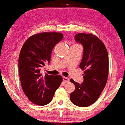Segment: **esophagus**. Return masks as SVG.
Masks as SVG:
<instances>
[{"instance_id":"esophagus-1","label":"esophagus","mask_w":125,"mask_h":125,"mask_svg":"<svg viewBox=\"0 0 125 125\" xmlns=\"http://www.w3.org/2000/svg\"><path fill=\"white\" fill-rule=\"evenodd\" d=\"M63 81L64 83H67L69 82V79L67 77H63Z\"/></svg>"}]
</instances>
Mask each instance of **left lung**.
Returning <instances> with one entry per match:
<instances>
[{
  "instance_id": "1",
  "label": "left lung",
  "mask_w": 125,
  "mask_h": 125,
  "mask_svg": "<svg viewBox=\"0 0 125 125\" xmlns=\"http://www.w3.org/2000/svg\"><path fill=\"white\" fill-rule=\"evenodd\" d=\"M74 40L83 48V55L79 67L84 71L81 84L70 80L75 89L70 95L72 104L77 106L87 107L98 99L107 82L109 58L105 46L92 34L78 33Z\"/></svg>"
}]
</instances>
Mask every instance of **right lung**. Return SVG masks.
<instances>
[{"label": "right lung", "mask_w": 125, "mask_h": 125, "mask_svg": "<svg viewBox=\"0 0 125 125\" xmlns=\"http://www.w3.org/2000/svg\"><path fill=\"white\" fill-rule=\"evenodd\" d=\"M61 33L44 32L31 36L23 45L19 57V73L23 92L32 103L49 104L62 82L61 75L42 76L41 67L49 63L54 46L62 39Z\"/></svg>", "instance_id": "1"}]
</instances>
